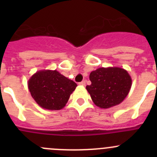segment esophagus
<instances>
[{
    "mask_svg": "<svg viewBox=\"0 0 157 157\" xmlns=\"http://www.w3.org/2000/svg\"><path fill=\"white\" fill-rule=\"evenodd\" d=\"M79 85H81V86H85V85H86V82H85V80H83V81H81L79 83Z\"/></svg>",
    "mask_w": 157,
    "mask_h": 157,
    "instance_id": "34e87169",
    "label": "esophagus"
}]
</instances>
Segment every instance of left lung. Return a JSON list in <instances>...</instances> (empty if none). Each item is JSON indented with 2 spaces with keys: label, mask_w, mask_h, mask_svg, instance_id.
<instances>
[{
  "label": "left lung",
  "mask_w": 157,
  "mask_h": 157,
  "mask_svg": "<svg viewBox=\"0 0 157 157\" xmlns=\"http://www.w3.org/2000/svg\"><path fill=\"white\" fill-rule=\"evenodd\" d=\"M91 84L86 89L94 104L108 109L121 103L131 87V76L120 67H100L90 74Z\"/></svg>",
  "instance_id": "left-lung-1"
}]
</instances>
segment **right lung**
I'll list each match as a JSON object with an SVG mask.
<instances>
[{
  "label": "right lung",
  "instance_id": "obj_1",
  "mask_svg": "<svg viewBox=\"0 0 157 157\" xmlns=\"http://www.w3.org/2000/svg\"><path fill=\"white\" fill-rule=\"evenodd\" d=\"M77 86L75 82L56 70L38 71L28 81V87L33 99L39 106L48 110L64 108Z\"/></svg>",
  "mask_w": 157,
  "mask_h": 157
}]
</instances>
